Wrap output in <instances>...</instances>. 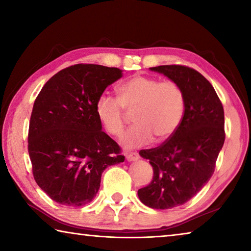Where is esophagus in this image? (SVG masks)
<instances>
[{
  "instance_id": "obj_1",
  "label": "esophagus",
  "mask_w": 251,
  "mask_h": 251,
  "mask_svg": "<svg viewBox=\"0 0 251 251\" xmlns=\"http://www.w3.org/2000/svg\"><path fill=\"white\" fill-rule=\"evenodd\" d=\"M126 158L128 160H136L139 158V154L137 151H130V152H126Z\"/></svg>"
}]
</instances>
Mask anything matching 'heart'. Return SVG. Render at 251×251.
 Wrapping results in <instances>:
<instances>
[{
	"label": "heart",
	"instance_id": "b5f03b06",
	"mask_svg": "<svg viewBox=\"0 0 251 251\" xmlns=\"http://www.w3.org/2000/svg\"><path fill=\"white\" fill-rule=\"evenodd\" d=\"M118 99L99 96L95 113L100 125L112 136L122 135L126 126V110H135L136 125L122 137L126 147H139L167 141L176 133L185 112V94L174 80H160L146 75H135L117 88Z\"/></svg>",
	"mask_w": 251,
	"mask_h": 251
}]
</instances>
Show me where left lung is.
<instances>
[{
    "label": "left lung",
    "instance_id": "obj_1",
    "mask_svg": "<svg viewBox=\"0 0 251 251\" xmlns=\"http://www.w3.org/2000/svg\"><path fill=\"white\" fill-rule=\"evenodd\" d=\"M151 70L179 84L185 94L184 116L176 133L160 146L139 151L154 171L151 184L138 189L139 199L154 209H169L190 201L214 174L226 137L224 107L209 80L192 67Z\"/></svg>",
    "mask_w": 251,
    "mask_h": 251
}]
</instances>
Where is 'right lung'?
<instances>
[{"instance_id":"right-lung-1","label":"right lung","mask_w":251,"mask_h":251,"mask_svg":"<svg viewBox=\"0 0 251 251\" xmlns=\"http://www.w3.org/2000/svg\"><path fill=\"white\" fill-rule=\"evenodd\" d=\"M121 77L116 67L75 64L52 76L34 101L27 137L32 173L54 201L91 202L105 168L125 160L95 113L99 96Z\"/></svg>"}]
</instances>
